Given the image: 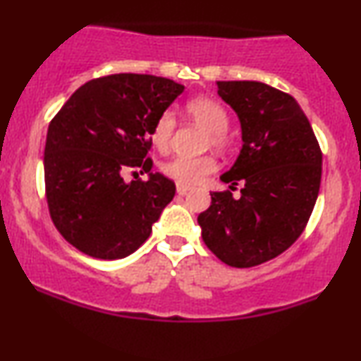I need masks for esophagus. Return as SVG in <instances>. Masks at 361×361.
<instances>
[{
  "instance_id": "esophagus-1",
  "label": "esophagus",
  "mask_w": 361,
  "mask_h": 361,
  "mask_svg": "<svg viewBox=\"0 0 361 361\" xmlns=\"http://www.w3.org/2000/svg\"><path fill=\"white\" fill-rule=\"evenodd\" d=\"M176 192H178V195H181V197H183V195H186L188 192H192V186L176 185Z\"/></svg>"
}]
</instances>
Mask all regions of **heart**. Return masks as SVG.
<instances>
[{
    "label": "heart",
    "instance_id": "obj_1",
    "mask_svg": "<svg viewBox=\"0 0 361 361\" xmlns=\"http://www.w3.org/2000/svg\"><path fill=\"white\" fill-rule=\"evenodd\" d=\"M188 117L195 120L198 126H202L210 132V142L214 147L224 149L229 144L227 137V127H229V114L224 109L221 102L214 98H193L185 106ZM176 118L171 111H163L156 120L154 127L151 130L152 144L159 151H166L171 144V137L175 134ZM217 169V163L212 156L188 157L175 156L164 163V175L175 180L180 185H197L202 183L207 176L212 175Z\"/></svg>",
    "mask_w": 361,
    "mask_h": 361
}]
</instances>
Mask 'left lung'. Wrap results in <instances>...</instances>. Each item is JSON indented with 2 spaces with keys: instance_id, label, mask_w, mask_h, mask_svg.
Masks as SVG:
<instances>
[{
  "instance_id": "8db88e82",
  "label": "left lung",
  "mask_w": 361,
  "mask_h": 361,
  "mask_svg": "<svg viewBox=\"0 0 361 361\" xmlns=\"http://www.w3.org/2000/svg\"><path fill=\"white\" fill-rule=\"evenodd\" d=\"M217 93L238 114L243 149L221 180L235 189L212 192L198 215L202 239L222 263L251 268L287 251L316 205L322 152L307 117L288 93L258 81H217Z\"/></svg>"
}]
</instances>
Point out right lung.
Returning <instances> with one entry per match:
<instances>
[{
    "instance_id": "obj_1",
    "label": "right lung",
    "mask_w": 361,
    "mask_h": 361,
    "mask_svg": "<svg viewBox=\"0 0 361 361\" xmlns=\"http://www.w3.org/2000/svg\"><path fill=\"white\" fill-rule=\"evenodd\" d=\"M185 86L151 74H110L78 88L51 120L44 151L51 219L91 258L120 259L139 250L176 186L151 173V130ZM147 172L127 184L126 172Z\"/></svg>"
}]
</instances>
